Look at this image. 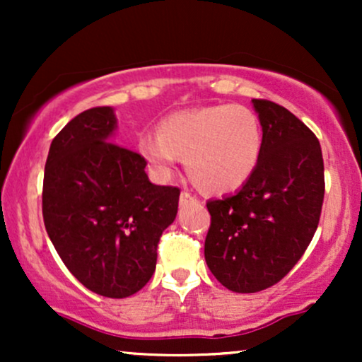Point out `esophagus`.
<instances>
[{
    "mask_svg": "<svg viewBox=\"0 0 362 362\" xmlns=\"http://www.w3.org/2000/svg\"><path fill=\"white\" fill-rule=\"evenodd\" d=\"M187 202H194V197L190 192H182L180 194V204H187Z\"/></svg>",
    "mask_w": 362,
    "mask_h": 362,
    "instance_id": "34e87169",
    "label": "esophagus"
}]
</instances>
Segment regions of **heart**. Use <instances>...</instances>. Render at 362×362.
<instances>
[{
	"label": "heart",
	"mask_w": 362,
	"mask_h": 362,
	"mask_svg": "<svg viewBox=\"0 0 362 362\" xmlns=\"http://www.w3.org/2000/svg\"><path fill=\"white\" fill-rule=\"evenodd\" d=\"M260 120L243 105H207L168 115L158 134H143L138 149L156 177L167 178L185 158L195 185L209 194L235 192L260 161Z\"/></svg>",
	"instance_id": "obj_1"
}]
</instances>
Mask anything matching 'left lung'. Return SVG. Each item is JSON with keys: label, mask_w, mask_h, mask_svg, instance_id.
I'll list each match as a JSON object with an SVG mask.
<instances>
[{"label": "left lung", "mask_w": 362, "mask_h": 362, "mask_svg": "<svg viewBox=\"0 0 362 362\" xmlns=\"http://www.w3.org/2000/svg\"><path fill=\"white\" fill-rule=\"evenodd\" d=\"M264 144L250 180L233 195L211 199L206 264L224 288L257 293L279 282L301 259L322 213V148L288 109L252 100Z\"/></svg>", "instance_id": "1"}]
</instances>
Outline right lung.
<instances>
[{"instance_id": "1", "label": "right lung", "mask_w": 362, "mask_h": 362, "mask_svg": "<svg viewBox=\"0 0 362 362\" xmlns=\"http://www.w3.org/2000/svg\"><path fill=\"white\" fill-rule=\"evenodd\" d=\"M115 131L112 107L81 112L61 129L45 161L42 214L54 248L86 289L127 298L155 272L180 190L151 184L146 161L115 144Z\"/></svg>"}]
</instances>
